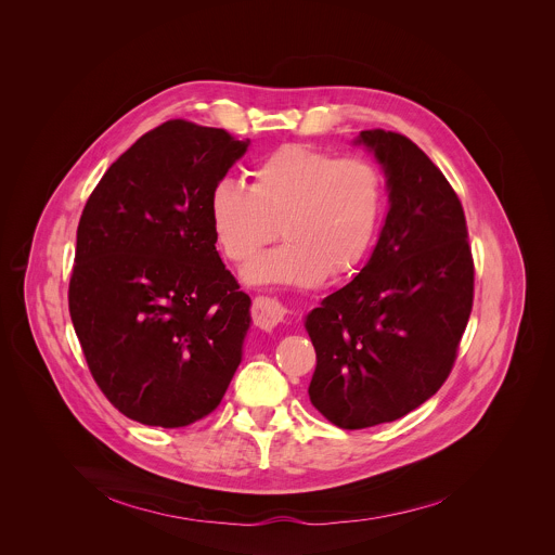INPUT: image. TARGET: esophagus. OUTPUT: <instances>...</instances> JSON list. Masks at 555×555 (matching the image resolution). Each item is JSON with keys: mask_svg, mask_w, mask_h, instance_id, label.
Here are the masks:
<instances>
[{"mask_svg": "<svg viewBox=\"0 0 555 555\" xmlns=\"http://www.w3.org/2000/svg\"><path fill=\"white\" fill-rule=\"evenodd\" d=\"M286 317V308L271 299V297H256L254 299V322L256 326L264 328V331H271L273 326H278L282 320Z\"/></svg>", "mask_w": 555, "mask_h": 555, "instance_id": "34e87169", "label": "esophagus"}]
</instances>
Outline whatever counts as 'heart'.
I'll list each match as a JSON object with an SVG mask.
<instances>
[{"mask_svg":"<svg viewBox=\"0 0 555 555\" xmlns=\"http://www.w3.org/2000/svg\"><path fill=\"white\" fill-rule=\"evenodd\" d=\"M249 179V188L218 183L209 201L216 241L235 264L254 260L278 227L286 238L245 271L247 284L312 288L365 260L385 205L383 175L370 159L286 145Z\"/></svg>","mask_w":555,"mask_h":555,"instance_id":"obj_1","label":"heart"}]
</instances>
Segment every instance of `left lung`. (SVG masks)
Segmentation results:
<instances>
[{
	"instance_id": "8db88e82",
	"label": "left lung",
	"mask_w": 555,
	"mask_h": 555,
	"mask_svg": "<svg viewBox=\"0 0 555 555\" xmlns=\"http://www.w3.org/2000/svg\"><path fill=\"white\" fill-rule=\"evenodd\" d=\"M354 145L380 164L389 211L359 275L306 317L308 393L341 429L391 423L442 387L475 293L464 209L440 168L396 132L365 130Z\"/></svg>"
}]
</instances>
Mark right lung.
Instances as JSON below:
<instances>
[{
	"label": "right lung",
	"instance_id": "1",
	"mask_svg": "<svg viewBox=\"0 0 555 555\" xmlns=\"http://www.w3.org/2000/svg\"><path fill=\"white\" fill-rule=\"evenodd\" d=\"M247 147L166 121L111 164L82 209L70 318L102 393L143 425L207 416L237 372L251 299L216 249L209 201Z\"/></svg>",
	"mask_w": 555,
	"mask_h": 555
}]
</instances>
